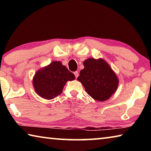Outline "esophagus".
I'll return each mask as SVG.
<instances>
[{
  "label": "esophagus",
  "instance_id": "34e87169",
  "mask_svg": "<svg viewBox=\"0 0 151 151\" xmlns=\"http://www.w3.org/2000/svg\"><path fill=\"white\" fill-rule=\"evenodd\" d=\"M74 74H75V77H76V78H77L78 76V75H79V74H78V71H75V72L74 73Z\"/></svg>",
  "mask_w": 151,
  "mask_h": 151
}]
</instances>
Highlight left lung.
<instances>
[{"label": "left lung", "mask_w": 151, "mask_h": 151, "mask_svg": "<svg viewBox=\"0 0 151 151\" xmlns=\"http://www.w3.org/2000/svg\"><path fill=\"white\" fill-rule=\"evenodd\" d=\"M85 68L77 80L81 82L89 96L94 100L103 102L115 93L119 78L108 63L103 58H89L83 62Z\"/></svg>", "instance_id": "1"}]
</instances>
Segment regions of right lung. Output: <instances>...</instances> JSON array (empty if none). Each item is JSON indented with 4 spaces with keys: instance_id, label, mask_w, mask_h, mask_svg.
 Returning <instances> with one entry per match:
<instances>
[{
    "instance_id": "right-lung-1",
    "label": "right lung",
    "mask_w": 151,
    "mask_h": 151,
    "mask_svg": "<svg viewBox=\"0 0 151 151\" xmlns=\"http://www.w3.org/2000/svg\"><path fill=\"white\" fill-rule=\"evenodd\" d=\"M75 79L74 74L60 61H53L36 72L32 85L38 95L50 100L62 93L66 82Z\"/></svg>"
}]
</instances>
